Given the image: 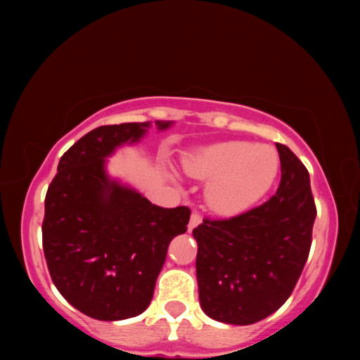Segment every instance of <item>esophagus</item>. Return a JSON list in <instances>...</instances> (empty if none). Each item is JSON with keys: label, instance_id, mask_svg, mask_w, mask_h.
Wrapping results in <instances>:
<instances>
[{"label": "esophagus", "instance_id": "34e87169", "mask_svg": "<svg viewBox=\"0 0 360 360\" xmlns=\"http://www.w3.org/2000/svg\"><path fill=\"white\" fill-rule=\"evenodd\" d=\"M200 224H202V216L197 214V212H193L191 216V221H188V230H193L195 227H198Z\"/></svg>", "mask_w": 360, "mask_h": 360}]
</instances>
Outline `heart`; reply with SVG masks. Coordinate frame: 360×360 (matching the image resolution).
Segmentation results:
<instances>
[{
  "instance_id": "heart-1",
  "label": "heart",
  "mask_w": 360,
  "mask_h": 360,
  "mask_svg": "<svg viewBox=\"0 0 360 360\" xmlns=\"http://www.w3.org/2000/svg\"><path fill=\"white\" fill-rule=\"evenodd\" d=\"M186 173L208 179L205 198L219 216H240L257 205L275 184L278 152L266 144L243 139L195 148L182 158Z\"/></svg>"
}]
</instances>
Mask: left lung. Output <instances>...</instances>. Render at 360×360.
<instances>
[{
	"label": "left lung",
	"mask_w": 360,
	"mask_h": 360,
	"mask_svg": "<svg viewBox=\"0 0 360 360\" xmlns=\"http://www.w3.org/2000/svg\"><path fill=\"white\" fill-rule=\"evenodd\" d=\"M276 149L281 182L268 202L229 221L205 219L192 231L200 307L224 324L249 326L278 311L311 248L316 206L309 174L288 146Z\"/></svg>",
	"instance_id": "1"
}]
</instances>
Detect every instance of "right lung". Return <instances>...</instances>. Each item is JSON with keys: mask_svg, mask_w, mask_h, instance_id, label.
I'll use <instances>...</instances> for the list:
<instances>
[{"mask_svg": "<svg viewBox=\"0 0 360 360\" xmlns=\"http://www.w3.org/2000/svg\"><path fill=\"white\" fill-rule=\"evenodd\" d=\"M173 120H155L158 131ZM150 122L98 127L60 158L46 195L42 248L49 273L66 302L89 318L122 321L141 314L174 236L191 210L160 208L108 173V158L138 144Z\"/></svg>", "mask_w": 360, "mask_h": 360, "instance_id": "right-lung-1", "label": "right lung"}]
</instances>
